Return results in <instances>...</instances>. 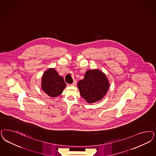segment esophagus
<instances>
[{
	"instance_id": "1",
	"label": "esophagus",
	"mask_w": 156,
	"mask_h": 156,
	"mask_svg": "<svg viewBox=\"0 0 156 156\" xmlns=\"http://www.w3.org/2000/svg\"><path fill=\"white\" fill-rule=\"evenodd\" d=\"M76 83H77V82H76V80H74V82H73V83L72 84H71L70 85H71V86H75V85H76Z\"/></svg>"
}]
</instances>
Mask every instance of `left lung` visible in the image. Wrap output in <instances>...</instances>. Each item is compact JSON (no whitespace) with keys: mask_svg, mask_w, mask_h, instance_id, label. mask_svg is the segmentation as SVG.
Wrapping results in <instances>:
<instances>
[{"mask_svg":"<svg viewBox=\"0 0 156 156\" xmlns=\"http://www.w3.org/2000/svg\"><path fill=\"white\" fill-rule=\"evenodd\" d=\"M81 97L87 103H94L100 101L107 94L109 82L102 71L93 69L86 71L84 78L77 83Z\"/></svg>","mask_w":156,"mask_h":156,"instance_id":"left-lung-1","label":"left lung"}]
</instances>
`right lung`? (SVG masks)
I'll list each match as a JSON object with an SVG mask.
<instances>
[{"label": "right lung", "instance_id": "1", "mask_svg": "<svg viewBox=\"0 0 156 156\" xmlns=\"http://www.w3.org/2000/svg\"><path fill=\"white\" fill-rule=\"evenodd\" d=\"M66 83L63 78L59 75L54 68H49L46 70L41 78V89L48 96L56 97L60 95Z\"/></svg>", "mask_w": 156, "mask_h": 156}]
</instances>
